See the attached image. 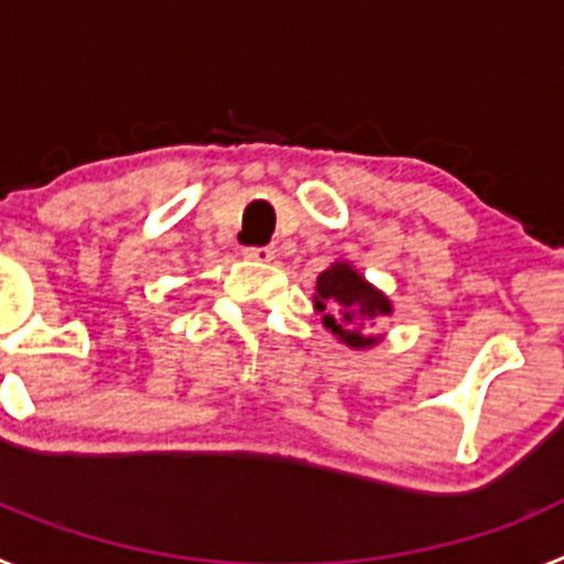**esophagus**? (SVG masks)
Segmentation results:
<instances>
[{"instance_id":"1","label":"esophagus","mask_w":564,"mask_h":564,"mask_svg":"<svg viewBox=\"0 0 564 564\" xmlns=\"http://www.w3.org/2000/svg\"><path fill=\"white\" fill-rule=\"evenodd\" d=\"M242 253H246L248 259H253V262H271V259L276 257V248H271V246H246V248H242Z\"/></svg>"}]
</instances>
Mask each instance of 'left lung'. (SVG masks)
<instances>
[{"label":"left lung","instance_id":"1","mask_svg":"<svg viewBox=\"0 0 564 564\" xmlns=\"http://www.w3.org/2000/svg\"><path fill=\"white\" fill-rule=\"evenodd\" d=\"M313 307L325 313V327L347 347H372L378 336H364L361 330L392 313L390 299L372 288L350 262H333L322 271L316 279Z\"/></svg>","mask_w":564,"mask_h":564}]
</instances>
